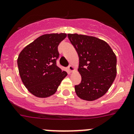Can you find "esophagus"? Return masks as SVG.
I'll list each match as a JSON object with an SVG mask.
<instances>
[{
	"label": "esophagus",
	"instance_id": "esophagus-1",
	"mask_svg": "<svg viewBox=\"0 0 134 134\" xmlns=\"http://www.w3.org/2000/svg\"><path fill=\"white\" fill-rule=\"evenodd\" d=\"M68 69H69V70L70 72H72V71H74V67H73V66L71 65H69Z\"/></svg>",
	"mask_w": 134,
	"mask_h": 134
}]
</instances>
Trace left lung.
<instances>
[{"label":"left lung","instance_id":"obj_1","mask_svg":"<svg viewBox=\"0 0 134 134\" xmlns=\"http://www.w3.org/2000/svg\"><path fill=\"white\" fill-rule=\"evenodd\" d=\"M79 55L81 81L75 86L76 94L87 101L103 96L117 73V59L108 43L98 38L78 34L67 35Z\"/></svg>","mask_w":134,"mask_h":134}]
</instances>
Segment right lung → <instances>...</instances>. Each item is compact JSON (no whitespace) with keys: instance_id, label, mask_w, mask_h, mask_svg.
Instances as JSON below:
<instances>
[{"instance_id":"add662e5","label":"right lung","mask_w":134,"mask_h":134,"mask_svg":"<svg viewBox=\"0 0 134 134\" xmlns=\"http://www.w3.org/2000/svg\"><path fill=\"white\" fill-rule=\"evenodd\" d=\"M65 33L47 34L25 47L17 60L20 78L27 90L38 97H47L56 92L67 73L57 65L58 45Z\"/></svg>"}]
</instances>
